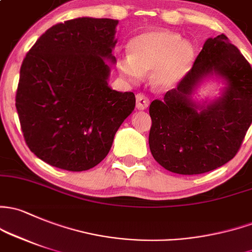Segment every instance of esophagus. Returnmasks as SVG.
I'll use <instances>...</instances> for the list:
<instances>
[{
	"instance_id": "esophagus-1",
	"label": "esophagus",
	"mask_w": 252,
	"mask_h": 252,
	"mask_svg": "<svg viewBox=\"0 0 252 252\" xmlns=\"http://www.w3.org/2000/svg\"><path fill=\"white\" fill-rule=\"evenodd\" d=\"M150 105V100L147 96H145L144 94H137L136 95V108L140 111L146 110Z\"/></svg>"
}]
</instances>
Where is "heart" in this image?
<instances>
[{
  "mask_svg": "<svg viewBox=\"0 0 252 252\" xmlns=\"http://www.w3.org/2000/svg\"><path fill=\"white\" fill-rule=\"evenodd\" d=\"M195 47L174 31L156 29L136 36L129 44V55L118 59V71L136 82L150 72L153 88L166 91L179 84L190 71Z\"/></svg>",
  "mask_w": 252,
  "mask_h": 252,
  "instance_id": "b5f03b06",
  "label": "heart"
}]
</instances>
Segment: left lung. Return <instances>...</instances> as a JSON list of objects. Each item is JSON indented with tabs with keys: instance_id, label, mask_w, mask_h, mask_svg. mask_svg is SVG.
<instances>
[{
	"instance_id": "1",
	"label": "left lung",
	"mask_w": 252,
	"mask_h": 252,
	"mask_svg": "<svg viewBox=\"0 0 252 252\" xmlns=\"http://www.w3.org/2000/svg\"><path fill=\"white\" fill-rule=\"evenodd\" d=\"M225 87L220 96L199 104L192 95L208 78ZM148 144L153 158L181 175L208 173L237 155L252 123V68L224 35L208 38L192 70L163 100L150 105Z\"/></svg>"
}]
</instances>
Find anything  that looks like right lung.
Here are the masks:
<instances>
[{
    "instance_id": "1",
    "label": "right lung",
    "mask_w": 252,
    "mask_h": 252,
    "mask_svg": "<svg viewBox=\"0 0 252 252\" xmlns=\"http://www.w3.org/2000/svg\"><path fill=\"white\" fill-rule=\"evenodd\" d=\"M118 20L76 18L57 24L29 50L15 106L26 145L39 159L68 171L94 168L134 111L131 92L108 86Z\"/></svg>"
}]
</instances>
